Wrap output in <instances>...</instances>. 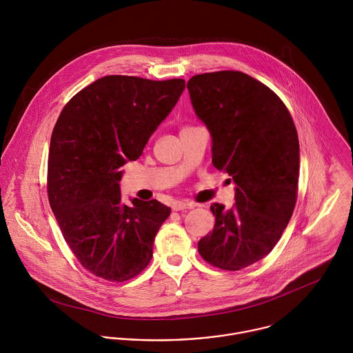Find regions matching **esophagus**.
I'll list each match as a JSON object with an SVG mask.
<instances>
[{
  "instance_id": "1",
  "label": "esophagus",
  "mask_w": 353,
  "mask_h": 353,
  "mask_svg": "<svg viewBox=\"0 0 353 353\" xmlns=\"http://www.w3.org/2000/svg\"><path fill=\"white\" fill-rule=\"evenodd\" d=\"M193 208H194V203H193V202L176 201L172 203V209H174L175 212L186 210V209H193Z\"/></svg>"
}]
</instances>
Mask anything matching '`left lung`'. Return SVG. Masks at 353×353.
<instances>
[{"label":"left lung","mask_w":353,"mask_h":353,"mask_svg":"<svg viewBox=\"0 0 353 353\" xmlns=\"http://www.w3.org/2000/svg\"><path fill=\"white\" fill-rule=\"evenodd\" d=\"M192 104L212 136V163L235 182V203H212L213 231L199 242L202 258L223 270L262 259L280 241L298 199L299 139L283 101L238 70L196 74Z\"/></svg>","instance_id":"8db88e82"}]
</instances>
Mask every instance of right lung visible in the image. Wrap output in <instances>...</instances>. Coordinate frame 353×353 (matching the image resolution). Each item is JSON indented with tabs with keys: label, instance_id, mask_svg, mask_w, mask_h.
Instances as JSON below:
<instances>
[{
	"label": "right lung",
	"instance_id": "add662e5",
	"mask_svg": "<svg viewBox=\"0 0 353 353\" xmlns=\"http://www.w3.org/2000/svg\"><path fill=\"white\" fill-rule=\"evenodd\" d=\"M185 80L104 76L62 108L51 134L48 196L65 242L92 274L122 283L151 262L171 209L157 200L122 201L121 167L141 156L171 112Z\"/></svg>",
	"mask_w": 353,
	"mask_h": 353
}]
</instances>
